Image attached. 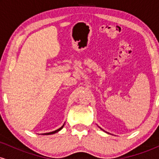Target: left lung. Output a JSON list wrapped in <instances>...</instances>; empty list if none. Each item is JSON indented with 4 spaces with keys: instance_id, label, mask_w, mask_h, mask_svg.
<instances>
[{
    "instance_id": "left-lung-1",
    "label": "left lung",
    "mask_w": 159,
    "mask_h": 159,
    "mask_svg": "<svg viewBox=\"0 0 159 159\" xmlns=\"http://www.w3.org/2000/svg\"><path fill=\"white\" fill-rule=\"evenodd\" d=\"M100 129H101V128H100Z\"/></svg>"
}]
</instances>
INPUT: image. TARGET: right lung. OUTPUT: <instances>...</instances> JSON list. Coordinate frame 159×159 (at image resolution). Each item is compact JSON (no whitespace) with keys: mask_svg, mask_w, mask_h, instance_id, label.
Returning a JSON list of instances; mask_svg holds the SVG:
<instances>
[{"mask_svg":"<svg viewBox=\"0 0 159 159\" xmlns=\"http://www.w3.org/2000/svg\"><path fill=\"white\" fill-rule=\"evenodd\" d=\"M64 124H65V123H64ZM64 124H63V125H62V126H61V128H59V129H57V130H55V131H53V132H48V133H44V134H45V135H48V134H55V133L58 132H59V131H61V129H63V126H64Z\"/></svg>","mask_w":159,"mask_h":159,"instance_id":"obj_1","label":"right lung"}]
</instances>
